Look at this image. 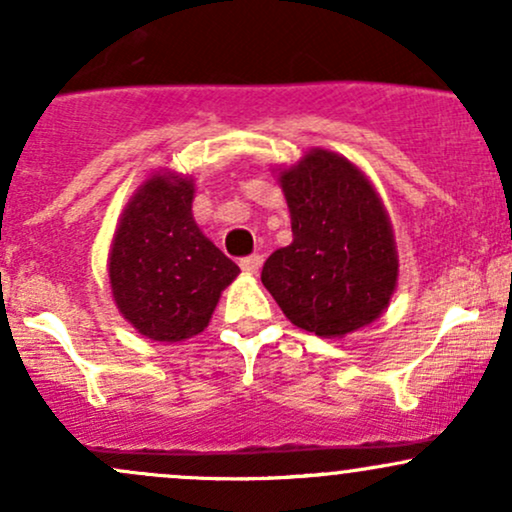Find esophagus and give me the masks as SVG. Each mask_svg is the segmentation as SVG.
Here are the masks:
<instances>
[{"label":"esophagus","instance_id":"34e87169","mask_svg":"<svg viewBox=\"0 0 512 512\" xmlns=\"http://www.w3.org/2000/svg\"><path fill=\"white\" fill-rule=\"evenodd\" d=\"M260 267H262V255H248L240 260V269L248 274H257L260 272Z\"/></svg>","mask_w":512,"mask_h":512}]
</instances>
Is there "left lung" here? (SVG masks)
<instances>
[{"mask_svg":"<svg viewBox=\"0 0 512 512\" xmlns=\"http://www.w3.org/2000/svg\"><path fill=\"white\" fill-rule=\"evenodd\" d=\"M293 243L262 267L264 289L284 315L317 337H344L383 315L397 286L390 216L354 163L308 151L279 173Z\"/></svg>","mask_w":512,"mask_h":512,"instance_id":"1","label":"left lung"}]
</instances>
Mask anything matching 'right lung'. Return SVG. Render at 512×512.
<instances>
[{
    "label": "right lung",
    "mask_w": 512,
    "mask_h": 512,
    "mask_svg": "<svg viewBox=\"0 0 512 512\" xmlns=\"http://www.w3.org/2000/svg\"><path fill=\"white\" fill-rule=\"evenodd\" d=\"M195 182L156 173L122 211L108 257L113 298L129 325L154 342L204 332L221 291L240 274L199 231Z\"/></svg>",
    "instance_id": "right-lung-1"
}]
</instances>
